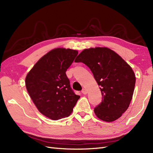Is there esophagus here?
Returning <instances> with one entry per match:
<instances>
[{
  "label": "esophagus",
  "mask_w": 153,
  "mask_h": 153,
  "mask_svg": "<svg viewBox=\"0 0 153 153\" xmlns=\"http://www.w3.org/2000/svg\"><path fill=\"white\" fill-rule=\"evenodd\" d=\"M82 92L84 94H87V91L85 89H82Z\"/></svg>",
  "instance_id": "obj_1"
}]
</instances>
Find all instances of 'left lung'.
Returning a JSON list of instances; mask_svg holds the SVG:
<instances>
[{"label":"left lung","instance_id":"left-lung-1","mask_svg":"<svg viewBox=\"0 0 153 153\" xmlns=\"http://www.w3.org/2000/svg\"><path fill=\"white\" fill-rule=\"evenodd\" d=\"M75 62L91 69L100 86L102 101L94 109L102 121L112 122L121 116L130 103L135 85V75L124 60L108 48L85 49Z\"/></svg>","mask_w":153,"mask_h":153}]
</instances>
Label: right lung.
Returning <instances> with one entry per match:
<instances>
[{
    "instance_id": "add662e5",
    "label": "right lung",
    "mask_w": 153,
    "mask_h": 153,
    "mask_svg": "<svg viewBox=\"0 0 153 153\" xmlns=\"http://www.w3.org/2000/svg\"><path fill=\"white\" fill-rule=\"evenodd\" d=\"M78 53L75 50L61 48L51 50L26 76L27 90L36 107L55 121L68 117L80 98L71 89L66 74Z\"/></svg>"
}]
</instances>
